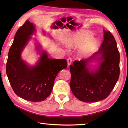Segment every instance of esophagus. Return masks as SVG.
Returning a JSON list of instances; mask_svg holds the SVG:
<instances>
[{
    "instance_id": "34e87169",
    "label": "esophagus",
    "mask_w": 128,
    "mask_h": 128,
    "mask_svg": "<svg viewBox=\"0 0 128 128\" xmlns=\"http://www.w3.org/2000/svg\"><path fill=\"white\" fill-rule=\"evenodd\" d=\"M72 58H68V59H67V62H68V66H69L70 64H72Z\"/></svg>"
}]
</instances>
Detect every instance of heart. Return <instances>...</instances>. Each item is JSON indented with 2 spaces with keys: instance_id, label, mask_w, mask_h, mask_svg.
Segmentation results:
<instances>
[{
  "instance_id": "heart-1",
  "label": "heart",
  "mask_w": 128,
  "mask_h": 128,
  "mask_svg": "<svg viewBox=\"0 0 128 128\" xmlns=\"http://www.w3.org/2000/svg\"><path fill=\"white\" fill-rule=\"evenodd\" d=\"M90 37V35L80 32L70 38L66 42V44L69 46H79L85 42L80 48L79 54L82 56H88L96 50L99 44L98 40L97 39H91L87 40Z\"/></svg>"
}]
</instances>
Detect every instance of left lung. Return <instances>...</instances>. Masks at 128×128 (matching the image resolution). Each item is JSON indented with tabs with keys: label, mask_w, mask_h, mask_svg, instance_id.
<instances>
[{
	"label": "left lung",
	"mask_w": 128,
	"mask_h": 128,
	"mask_svg": "<svg viewBox=\"0 0 128 128\" xmlns=\"http://www.w3.org/2000/svg\"><path fill=\"white\" fill-rule=\"evenodd\" d=\"M103 41L98 51L91 56L70 65V86L74 96L85 102H96L106 98L114 88L120 74V55L114 37L103 30ZM94 60L100 62L99 67L91 70L88 67Z\"/></svg>",
	"instance_id": "left-lung-1"
}]
</instances>
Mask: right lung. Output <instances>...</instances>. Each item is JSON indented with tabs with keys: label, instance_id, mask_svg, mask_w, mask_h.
<instances>
[{
	"label": "right lung",
	"instance_id": "1",
	"mask_svg": "<svg viewBox=\"0 0 128 128\" xmlns=\"http://www.w3.org/2000/svg\"><path fill=\"white\" fill-rule=\"evenodd\" d=\"M35 31L34 24L27 20L16 32L8 53L6 72L15 93L31 102H40L50 96L54 80L61 70L66 68L64 59L48 58L42 52L40 60L29 66L21 58V53ZM37 48L39 50L38 46Z\"/></svg>",
	"mask_w": 128,
	"mask_h": 128
}]
</instances>
